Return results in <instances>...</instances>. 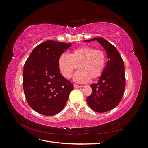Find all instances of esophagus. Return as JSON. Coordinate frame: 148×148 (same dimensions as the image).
<instances>
[{
	"mask_svg": "<svg viewBox=\"0 0 148 148\" xmlns=\"http://www.w3.org/2000/svg\"><path fill=\"white\" fill-rule=\"evenodd\" d=\"M82 87V86H79V85H77V84H74V88H79Z\"/></svg>",
	"mask_w": 148,
	"mask_h": 148,
	"instance_id": "obj_1",
	"label": "esophagus"
}]
</instances>
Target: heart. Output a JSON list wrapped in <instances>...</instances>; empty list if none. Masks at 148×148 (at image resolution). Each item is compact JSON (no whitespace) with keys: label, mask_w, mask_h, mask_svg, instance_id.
Segmentation results:
<instances>
[{"label":"heart","mask_w":148,"mask_h":148,"mask_svg":"<svg viewBox=\"0 0 148 148\" xmlns=\"http://www.w3.org/2000/svg\"><path fill=\"white\" fill-rule=\"evenodd\" d=\"M106 63L104 52L99 49L83 46L75 49L70 55L62 53L58 60V65L63 77L71 78L74 71L79 70L75 73L74 79L77 82L84 83L89 79L100 77Z\"/></svg>","instance_id":"1"}]
</instances>
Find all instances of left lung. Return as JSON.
<instances>
[{"mask_svg": "<svg viewBox=\"0 0 148 148\" xmlns=\"http://www.w3.org/2000/svg\"><path fill=\"white\" fill-rule=\"evenodd\" d=\"M93 41L104 47L108 60L97 83L90 85L92 94L86 101L94 111L103 113L115 108L122 100L125 88L124 62L116 47L104 38H96L84 42Z\"/></svg>", "mask_w": 148, "mask_h": 148, "instance_id": "1", "label": "left lung"}]
</instances>
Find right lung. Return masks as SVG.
<instances>
[{
  "label": "right lung",
  "instance_id": "1",
  "mask_svg": "<svg viewBox=\"0 0 148 148\" xmlns=\"http://www.w3.org/2000/svg\"><path fill=\"white\" fill-rule=\"evenodd\" d=\"M71 44L46 41L34 48L23 69L26 101L34 110L52 116L62 110L73 84L60 73L58 60Z\"/></svg>",
  "mask_w": 148,
  "mask_h": 148
}]
</instances>
